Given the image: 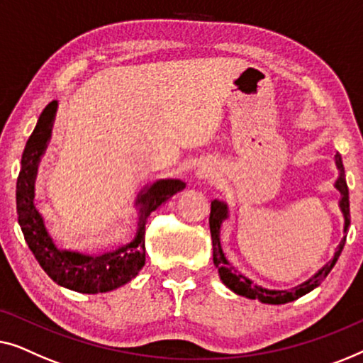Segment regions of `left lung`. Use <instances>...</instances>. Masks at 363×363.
Here are the masks:
<instances>
[{"label": "left lung", "mask_w": 363, "mask_h": 363, "mask_svg": "<svg viewBox=\"0 0 363 363\" xmlns=\"http://www.w3.org/2000/svg\"><path fill=\"white\" fill-rule=\"evenodd\" d=\"M335 164L337 169H339V179L335 182V187L339 189L340 192V211L344 213L345 218V225H344V233H347L350 225V202H349V187H347V181H345V171H344V162H342V156L337 152L335 155ZM228 216V208L227 203H223L220 201H213L211 206V217H208V225H211V235H212V247H213V264L218 269V274H220L222 283L227 286L228 289H232L235 294L238 296H245L248 299H258L264 304H286L291 303V301L301 298V296L308 294L309 291H313L314 288L324 281L325 277L330 273V269L334 268V264L337 262V258L340 257L342 248L345 245V237L340 240L339 247H337V252L334 253V258L330 259L328 264H324L323 268L319 269L318 273L314 274L313 278L308 279V281L296 286L294 289L291 291H272V289H264L262 286L253 284V281H250L248 278H245L242 273H238L237 269L230 267L227 262L225 255L222 252L220 247V225L222 222L225 220Z\"/></svg>", "instance_id": "obj_1"}]
</instances>
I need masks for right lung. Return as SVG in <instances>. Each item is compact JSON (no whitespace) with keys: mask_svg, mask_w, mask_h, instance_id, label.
I'll return each instance as SVG.
<instances>
[{"mask_svg":"<svg viewBox=\"0 0 363 363\" xmlns=\"http://www.w3.org/2000/svg\"><path fill=\"white\" fill-rule=\"evenodd\" d=\"M57 101L54 100L43 110L24 147L16 184L18 222L34 258L54 283L84 294L106 293L131 281L145 267V225L147 217L167 199L182 191L186 184L179 179H161L146 191H141L136 199V206H140L138 233L135 240L125 247L100 257L59 250L45 230L43 217L35 211L33 202L38 164L48 146Z\"/></svg>","mask_w":363,"mask_h":363,"instance_id":"right-lung-1","label":"right lung"}]
</instances>
